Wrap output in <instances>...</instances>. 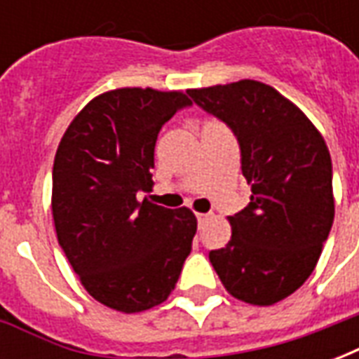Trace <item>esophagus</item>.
<instances>
[{
	"instance_id": "1",
	"label": "esophagus",
	"mask_w": 359,
	"mask_h": 359,
	"mask_svg": "<svg viewBox=\"0 0 359 359\" xmlns=\"http://www.w3.org/2000/svg\"><path fill=\"white\" fill-rule=\"evenodd\" d=\"M210 217H211L210 213H198V215H196V219H198V225L203 226L208 221H210Z\"/></svg>"
}]
</instances>
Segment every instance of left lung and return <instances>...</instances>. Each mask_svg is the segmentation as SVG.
<instances>
[{"label":"left lung","instance_id":"8db88e82","mask_svg":"<svg viewBox=\"0 0 359 359\" xmlns=\"http://www.w3.org/2000/svg\"><path fill=\"white\" fill-rule=\"evenodd\" d=\"M188 95L233 128L248 208L229 217L233 234L210 262L226 292L273 306L313 273L334 219L331 154L304 111L257 81H238Z\"/></svg>","mask_w":359,"mask_h":359}]
</instances>
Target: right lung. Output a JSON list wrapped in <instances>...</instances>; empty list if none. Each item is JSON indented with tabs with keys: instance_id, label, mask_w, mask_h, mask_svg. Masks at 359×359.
I'll use <instances>...</instances> for the list:
<instances>
[{
	"instance_id": "add662e5",
	"label": "right lung",
	"mask_w": 359,
	"mask_h": 359,
	"mask_svg": "<svg viewBox=\"0 0 359 359\" xmlns=\"http://www.w3.org/2000/svg\"><path fill=\"white\" fill-rule=\"evenodd\" d=\"M190 100L180 90L117 88L90 100L53 161L51 211L59 246L86 292L138 313L169 298L198 221L136 194L149 190L161 126Z\"/></svg>"
}]
</instances>
